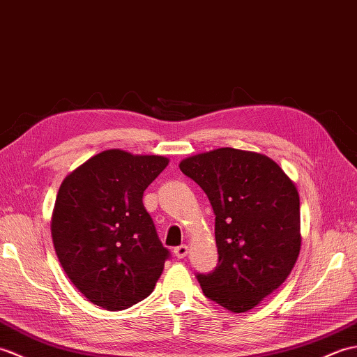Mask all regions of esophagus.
<instances>
[{"instance_id":"1","label":"esophagus","mask_w":357,"mask_h":357,"mask_svg":"<svg viewBox=\"0 0 357 357\" xmlns=\"http://www.w3.org/2000/svg\"><path fill=\"white\" fill-rule=\"evenodd\" d=\"M189 252V248L186 244H181V245H177L176 249H174V255H176L177 258H185L188 255Z\"/></svg>"}]
</instances>
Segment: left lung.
Listing matches in <instances>:
<instances>
[{
    "instance_id": "left-lung-1",
    "label": "left lung",
    "mask_w": 357,
    "mask_h": 357,
    "mask_svg": "<svg viewBox=\"0 0 357 357\" xmlns=\"http://www.w3.org/2000/svg\"><path fill=\"white\" fill-rule=\"evenodd\" d=\"M215 213L218 264L197 273L204 296L234 313L258 305L287 280L301 250L299 194L264 154L218 148L180 162Z\"/></svg>"
}]
</instances>
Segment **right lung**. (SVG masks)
I'll list each match as a JSON object with an SVG mask.
<instances>
[{"label":"right lung","instance_id":"right-lung-1","mask_svg":"<svg viewBox=\"0 0 357 357\" xmlns=\"http://www.w3.org/2000/svg\"><path fill=\"white\" fill-rule=\"evenodd\" d=\"M168 163L163 155L108 149L59 188L52 215L54 250L75 287L105 310H125L151 295L169 258L142 202Z\"/></svg>","mask_w":357,"mask_h":357}]
</instances>
